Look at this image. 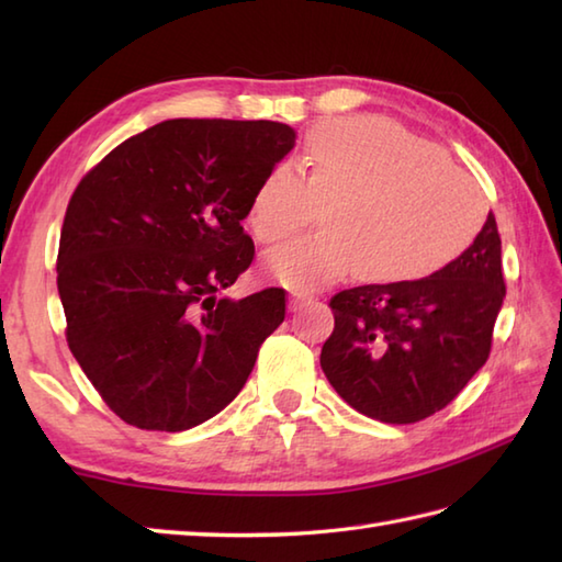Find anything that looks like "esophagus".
<instances>
[{"label": "esophagus", "instance_id": "esophagus-1", "mask_svg": "<svg viewBox=\"0 0 562 562\" xmlns=\"http://www.w3.org/2000/svg\"><path fill=\"white\" fill-rule=\"evenodd\" d=\"M312 304H316V300H314V296H308V294L292 292V296H290V308H292V312H300V308H306V306H312Z\"/></svg>", "mask_w": 562, "mask_h": 562}]
</instances>
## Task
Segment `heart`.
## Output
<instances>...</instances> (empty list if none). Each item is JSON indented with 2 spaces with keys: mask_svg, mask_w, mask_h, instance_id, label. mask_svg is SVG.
Masks as SVG:
<instances>
[{
  "mask_svg": "<svg viewBox=\"0 0 562 562\" xmlns=\"http://www.w3.org/2000/svg\"><path fill=\"white\" fill-rule=\"evenodd\" d=\"M302 173L278 164L256 188L248 226L282 241L321 214V234L272 248L266 270L294 292H316L345 272L379 284L425 280L461 256L485 220V198L423 139L379 117L316 127Z\"/></svg>",
  "mask_w": 562,
  "mask_h": 562,
  "instance_id": "1",
  "label": "heart"
}]
</instances>
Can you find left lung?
<instances>
[{
  "instance_id": "left-lung-1",
  "label": "left lung",
  "mask_w": 562,
  "mask_h": 562,
  "mask_svg": "<svg viewBox=\"0 0 562 562\" xmlns=\"http://www.w3.org/2000/svg\"><path fill=\"white\" fill-rule=\"evenodd\" d=\"M503 300V244L491 212L473 244L429 278L330 296L336 326L321 369L357 413L420 423L485 364Z\"/></svg>"
}]
</instances>
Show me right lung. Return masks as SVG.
<instances>
[{"label": "right lung", "instance_id": "1", "mask_svg": "<svg viewBox=\"0 0 562 562\" xmlns=\"http://www.w3.org/2000/svg\"><path fill=\"white\" fill-rule=\"evenodd\" d=\"M294 139L272 121H164L71 193L57 250L67 345L127 425L183 432L210 420L284 321L282 288L217 294L256 256L241 220Z\"/></svg>", "mask_w": 562, "mask_h": 562}]
</instances>
